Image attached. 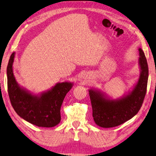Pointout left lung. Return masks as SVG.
<instances>
[{
	"mask_svg": "<svg viewBox=\"0 0 156 156\" xmlns=\"http://www.w3.org/2000/svg\"><path fill=\"white\" fill-rule=\"evenodd\" d=\"M140 75L132 90L116 99H112L100 90H88L92 108V116L98 126L110 128L119 126L133 118L140 110L146 94L149 70L147 59L138 48Z\"/></svg>",
	"mask_w": 156,
	"mask_h": 156,
	"instance_id": "obj_1",
	"label": "left lung"
}]
</instances>
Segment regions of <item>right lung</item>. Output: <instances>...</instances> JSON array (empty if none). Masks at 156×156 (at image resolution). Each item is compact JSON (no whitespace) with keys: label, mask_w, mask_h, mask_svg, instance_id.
Wrapping results in <instances>:
<instances>
[{"label":"right lung","mask_w":156,"mask_h":156,"mask_svg":"<svg viewBox=\"0 0 156 156\" xmlns=\"http://www.w3.org/2000/svg\"><path fill=\"white\" fill-rule=\"evenodd\" d=\"M15 52L11 55L7 68V88L10 101L22 119L37 127H53L61 121L60 109L66 95L73 88L70 81L57 83L47 90L34 94L19 85L13 75Z\"/></svg>","instance_id":"right-lung-1"}]
</instances>
